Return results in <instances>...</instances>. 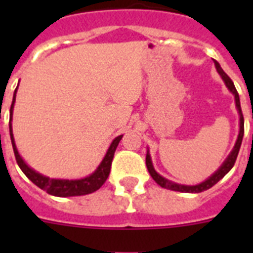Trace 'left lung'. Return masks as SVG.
<instances>
[{"label":"left lung","instance_id":"8db88e82","mask_svg":"<svg viewBox=\"0 0 253 253\" xmlns=\"http://www.w3.org/2000/svg\"><path fill=\"white\" fill-rule=\"evenodd\" d=\"M214 64H215V68L218 71V73L222 77V80L224 81V84L226 86L228 87V90L231 91L234 97H235V103H236V109H238V113H239V121H240V128H239V135H238V139H236V143L234 148H232L231 154L228 155V158L226 159L223 162V164L219 167V169L216 170L215 173H212L211 176L209 177L208 180H205L204 182H201L198 185H180L176 184V182H172V181L167 180L163 176H160L156 170H155L154 166H152V160H151L150 152H147L146 156V166L147 169H148V172H150L151 177L156 181V184L160 185L162 188L169 189V190H174V192H181V193H201L204 192V190H208L211 186L218 182L220 178H223L226 174H227L231 168L234 167L236 162V158H238V154H239L240 146H242V140H243V135H244V118H243V113H242V107H240V99H239V94H238V91H236V87L232 83V80L230 77L224 73V71L220 68L219 63L216 60H214Z\"/></svg>","mask_w":253,"mask_h":253}]
</instances>
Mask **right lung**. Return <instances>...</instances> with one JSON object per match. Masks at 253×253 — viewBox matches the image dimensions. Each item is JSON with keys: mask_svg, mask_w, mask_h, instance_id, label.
<instances>
[{"mask_svg": "<svg viewBox=\"0 0 253 253\" xmlns=\"http://www.w3.org/2000/svg\"><path fill=\"white\" fill-rule=\"evenodd\" d=\"M15 93L17 89L14 91L13 95V102H11V107H10V122H9V128H10V139H11V144H13L14 155H15V160H17L18 166L22 169V172L25 173L27 178L30 181H33L34 184L37 185L38 188L43 189L45 192L55 197H75V196H85V194H90V193L98 190L105 181L109 177L111 168V162L114 158V152L118 147L121 139L123 135H119L117 138L111 142L109 150H107L105 158L98 166V168L95 169L94 172L89 174L87 177L80 178V180H60V178H49L47 176H43L41 173L35 172L34 169L30 168L23 159L21 158V155L18 154L17 147H15V142H14L13 136V128H11V117H13V109H14V102H15Z\"/></svg>", "mask_w": 253, "mask_h": 253, "instance_id": "obj_1", "label": "right lung"}]
</instances>
